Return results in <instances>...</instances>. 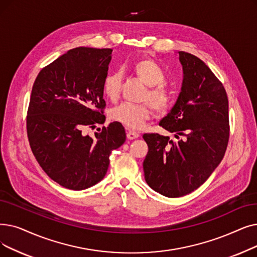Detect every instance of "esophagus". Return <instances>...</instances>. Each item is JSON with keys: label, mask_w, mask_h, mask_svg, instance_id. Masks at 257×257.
<instances>
[{"label": "esophagus", "mask_w": 257, "mask_h": 257, "mask_svg": "<svg viewBox=\"0 0 257 257\" xmlns=\"http://www.w3.org/2000/svg\"><path fill=\"white\" fill-rule=\"evenodd\" d=\"M139 137H140V133L137 132V131H132V130L127 131V138L129 140H135V139H137Z\"/></svg>", "instance_id": "1"}]
</instances>
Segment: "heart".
Masks as SVG:
<instances>
[{
	"label": "heart",
	"mask_w": 257,
	"mask_h": 257,
	"mask_svg": "<svg viewBox=\"0 0 257 257\" xmlns=\"http://www.w3.org/2000/svg\"><path fill=\"white\" fill-rule=\"evenodd\" d=\"M131 69L144 84L147 85V90L142 97V101L147 103L120 104L110 111V118L129 129H140L152 116V105L156 113L165 114L168 112L173 104V94L164 83L166 81L164 69L153 59H139L132 63ZM120 87L121 75L119 72L111 71L106 74L103 81V92L111 102H115L118 98Z\"/></svg>",
	"instance_id": "1"
}]
</instances>
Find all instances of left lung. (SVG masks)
<instances>
[{
    "instance_id": "1",
    "label": "left lung",
    "mask_w": 257,
    "mask_h": 257,
    "mask_svg": "<svg viewBox=\"0 0 257 257\" xmlns=\"http://www.w3.org/2000/svg\"><path fill=\"white\" fill-rule=\"evenodd\" d=\"M178 54L184 70L182 91L160 122L176 141L160 133L143 136L148 145L145 180L167 197L184 196L202 186L224 158L230 137L224 85L195 55Z\"/></svg>"
}]
</instances>
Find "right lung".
I'll return each instance as SVG.
<instances>
[{"label": "right lung", "instance_id": "obj_1", "mask_svg": "<svg viewBox=\"0 0 257 257\" xmlns=\"http://www.w3.org/2000/svg\"><path fill=\"white\" fill-rule=\"evenodd\" d=\"M110 48L79 47L45 66L32 86L27 110V137L33 155L52 181L71 190L101 182L111 151L126 141L116 121L104 124L103 81L111 61Z\"/></svg>", "mask_w": 257, "mask_h": 257}]
</instances>
